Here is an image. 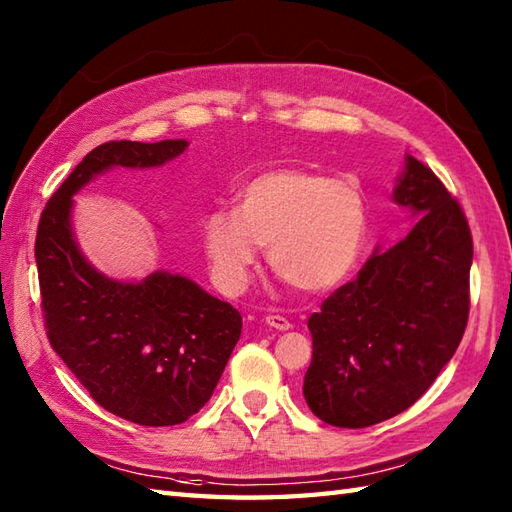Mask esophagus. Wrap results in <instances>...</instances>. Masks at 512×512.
<instances>
[{
    "label": "esophagus",
    "mask_w": 512,
    "mask_h": 512,
    "mask_svg": "<svg viewBox=\"0 0 512 512\" xmlns=\"http://www.w3.org/2000/svg\"><path fill=\"white\" fill-rule=\"evenodd\" d=\"M266 323L270 325V328H275V330H290V321L286 319V317H281V314H268L266 317Z\"/></svg>",
    "instance_id": "obj_1"
}]
</instances>
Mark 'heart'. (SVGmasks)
<instances>
[{
  "label": "heart",
  "mask_w": 512,
  "mask_h": 512,
  "mask_svg": "<svg viewBox=\"0 0 512 512\" xmlns=\"http://www.w3.org/2000/svg\"><path fill=\"white\" fill-rule=\"evenodd\" d=\"M367 231L356 182L306 167L268 169L237 193V211L220 206L202 222L204 250L220 288L239 292L262 244L270 268L306 295L332 290L350 275Z\"/></svg>",
  "instance_id": "1"
}]
</instances>
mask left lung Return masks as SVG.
<instances>
[{
  "label": "left lung",
  "mask_w": 512,
  "mask_h": 512,
  "mask_svg": "<svg viewBox=\"0 0 512 512\" xmlns=\"http://www.w3.org/2000/svg\"><path fill=\"white\" fill-rule=\"evenodd\" d=\"M394 200L420 217L416 226L308 319L303 396L334 427H372L409 409L451 361L469 321L473 237L460 202L411 156Z\"/></svg>",
  "instance_id": "left-lung-1"
}]
</instances>
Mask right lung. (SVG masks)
<instances>
[{
	"instance_id": "1",
	"label": "right lung",
	"mask_w": 512,
	"mask_h": 512,
	"mask_svg": "<svg viewBox=\"0 0 512 512\" xmlns=\"http://www.w3.org/2000/svg\"><path fill=\"white\" fill-rule=\"evenodd\" d=\"M184 149L187 140L92 149L43 206L35 239L52 350L103 409L143 427H171L204 407L242 334V314L180 275L121 284L96 273L74 246L72 193L114 165L156 167Z\"/></svg>"
}]
</instances>
